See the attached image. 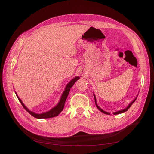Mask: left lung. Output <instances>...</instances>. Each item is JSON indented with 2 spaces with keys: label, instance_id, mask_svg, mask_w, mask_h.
I'll return each instance as SVG.
<instances>
[{
  "label": "left lung",
  "instance_id": "8db88e82",
  "mask_svg": "<svg viewBox=\"0 0 154 154\" xmlns=\"http://www.w3.org/2000/svg\"><path fill=\"white\" fill-rule=\"evenodd\" d=\"M94 94V101H95V104H96V106L97 107V109H99L100 112H102L103 113H104V114H108V115H110V113L109 112H106V111H104V110H103V109H101L98 106V104H97V100H96V97H95V95H94V94ZM136 99H137V97L136 98H135V99L132 102H131L129 104H128V106L126 109H122V110H119V111H117V112H114L113 114H114V115H116V114H120V113H123V112H125L126 111H127L129 109V108L132 106V104L134 103V101L136 100Z\"/></svg>",
  "mask_w": 154,
  "mask_h": 154
}]
</instances>
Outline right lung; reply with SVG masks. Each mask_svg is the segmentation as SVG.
<instances>
[{
  "label": "right lung",
  "mask_w": 154,
  "mask_h": 154,
  "mask_svg": "<svg viewBox=\"0 0 154 154\" xmlns=\"http://www.w3.org/2000/svg\"><path fill=\"white\" fill-rule=\"evenodd\" d=\"M79 79V77H75L71 81H69V83L67 85L66 87H65L63 93H62V95L60 98V101H59V103L57 105L54 106V108H52L50 110H49V111H48V112H45L44 113L38 114V113H35L34 112H32V111H30L26 106L24 105V103H23L22 101L21 100V99L18 97L16 93H15L16 94V96H17L19 101L20 102L22 105L23 106V107H24L25 110H26L28 113H30L32 116H33L34 117L36 118V119H49V118H53L55 116H57L58 114H60L62 110H63V108H64V105H65V100H66V99H67L69 93L70 89L72 87H73L74 83L76 82V81Z\"/></svg>",
  "instance_id": "add662e5"
}]
</instances>
